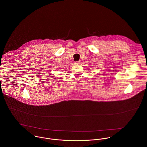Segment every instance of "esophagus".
<instances>
[{
	"instance_id": "1",
	"label": "esophagus",
	"mask_w": 147,
	"mask_h": 147,
	"mask_svg": "<svg viewBox=\"0 0 147 147\" xmlns=\"http://www.w3.org/2000/svg\"><path fill=\"white\" fill-rule=\"evenodd\" d=\"M74 64H75L76 65H79L80 64V61H78V62H75Z\"/></svg>"
}]
</instances>
